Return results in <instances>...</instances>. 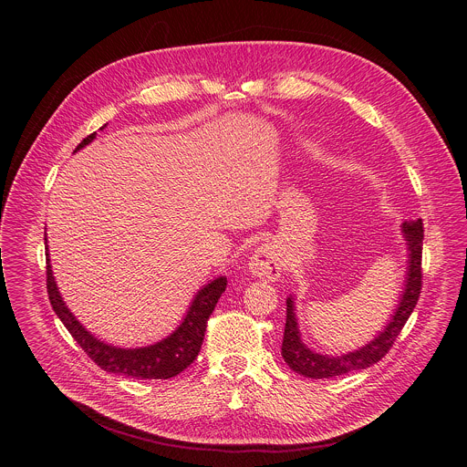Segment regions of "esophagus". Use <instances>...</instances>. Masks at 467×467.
<instances>
[{
	"instance_id": "obj_1",
	"label": "esophagus",
	"mask_w": 467,
	"mask_h": 467,
	"mask_svg": "<svg viewBox=\"0 0 467 467\" xmlns=\"http://www.w3.org/2000/svg\"><path fill=\"white\" fill-rule=\"evenodd\" d=\"M283 265L285 264L279 249L272 244H264L253 253L249 260V272L262 281H277L283 274Z\"/></svg>"
}]
</instances>
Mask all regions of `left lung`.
<instances>
[{
    "instance_id": "1",
    "label": "left lung",
    "mask_w": 467,
    "mask_h": 467,
    "mask_svg": "<svg viewBox=\"0 0 467 467\" xmlns=\"http://www.w3.org/2000/svg\"><path fill=\"white\" fill-rule=\"evenodd\" d=\"M403 236L407 240L409 249V265H407V281L405 290L399 299V305L389 317V323L380 330L379 335L366 344L364 348L342 355V357H330V355H319L312 349H308L303 340L301 332L297 327L296 317V306L294 297L290 296L286 299V325H285V337H283V348L281 355L285 362L299 375L308 379H328L346 375L349 371L366 369L373 364H377L393 346L399 332L409 321L414 306L418 305L420 294H421V251H423V222L410 220L403 222Z\"/></svg>"
}]
</instances>
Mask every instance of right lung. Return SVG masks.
<instances>
[{"label": "right lung", "instance_id": "obj_1", "mask_svg": "<svg viewBox=\"0 0 467 467\" xmlns=\"http://www.w3.org/2000/svg\"><path fill=\"white\" fill-rule=\"evenodd\" d=\"M105 127V125H103ZM101 127V129H103ZM96 139V132L88 135L78 150L88 146ZM76 150V151H78ZM44 240H47L44 236ZM47 244V242H46ZM47 249V245H46ZM46 286H47V296L49 303L58 316V319L64 323V327L70 330V335L74 340L83 348V351L105 371L116 373V375H125L132 379H171L184 371L199 355V349H202L203 338H205V330H207V321L222 297V294L227 288V279L225 277H216L213 283L205 285L202 290H199L182 319V323L171 332V335L153 346L148 348H139V349H123V348H114L109 346L96 337H92L90 332L76 319V316L70 312V308L66 306L62 301L53 272H51V264L49 256L46 258Z\"/></svg>", "mask_w": 467, "mask_h": 467}]
</instances>
